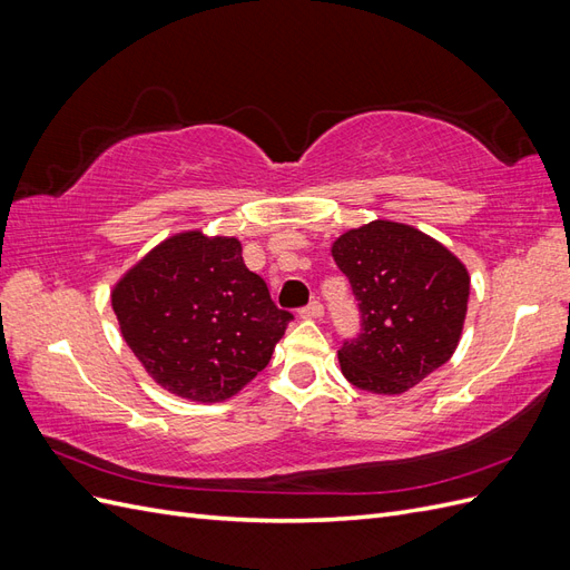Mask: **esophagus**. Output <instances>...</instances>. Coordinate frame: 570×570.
I'll list each match as a JSON object with an SVG mask.
<instances>
[{"label":"esophagus","instance_id":"34e87169","mask_svg":"<svg viewBox=\"0 0 570 570\" xmlns=\"http://www.w3.org/2000/svg\"><path fill=\"white\" fill-rule=\"evenodd\" d=\"M299 316L302 318H323V304L321 302H312V304L302 308Z\"/></svg>","mask_w":570,"mask_h":570}]
</instances>
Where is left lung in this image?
I'll list each match as a JSON object with an SVG mask.
<instances>
[{
    "instance_id": "8db88e82",
    "label": "left lung",
    "mask_w": 570,
    "mask_h": 570,
    "mask_svg": "<svg viewBox=\"0 0 570 570\" xmlns=\"http://www.w3.org/2000/svg\"><path fill=\"white\" fill-rule=\"evenodd\" d=\"M331 254L361 308V335L337 352L342 375L373 394H402L452 358L471 275L435 237L375 218L342 233Z\"/></svg>"
}]
</instances>
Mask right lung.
<instances>
[{
  "label": "right lung",
  "mask_w": 570,
  "mask_h": 570,
  "mask_svg": "<svg viewBox=\"0 0 570 570\" xmlns=\"http://www.w3.org/2000/svg\"><path fill=\"white\" fill-rule=\"evenodd\" d=\"M111 306L151 381L199 404L252 383L292 321L245 266L239 239L204 230L151 247L114 283Z\"/></svg>",
  "instance_id": "right-lung-1"
}]
</instances>
